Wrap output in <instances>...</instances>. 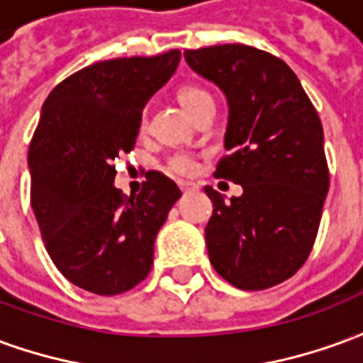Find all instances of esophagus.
<instances>
[{"mask_svg":"<svg viewBox=\"0 0 363 363\" xmlns=\"http://www.w3.org/2000/svg\"><path fill=\"white\" fill-rule=\"evenodd\" d=\"M179 186H181V190H182V192H184V194H189V192H192V190L198 189L194 182H184V181L179 182Z\"/></svg>","mask_w":363,"mask_h":363,"instance_id":"1","label":"esophagus"}]
</instances>
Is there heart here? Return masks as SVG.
Here are the masks:
<instances>
[{
	"instance_id": "heart-1",
	"label": "heart",
	"mask_w": 363,
	"mask_h": 363,
	"mask_svg": "<svg viewBox=\"0 0 363 363\" xmlns=\"http://www.w3.org/2000/svg\"><path fill=\"white\" fill-rule=\"evenodd\" d=\"M177 96H179V103L182 104V108L186 112H190V114H194L202 104L212 101V95L206 89H202L200 85H194V83H184V85H181L179 91H177ZM142 126H145V118H143ZM169 169H171L173 173L179 174L194 173V169H196V159L192 157L190 153H186V151H177V153H173V155L169 157Z\"/></svg>"
}]
</instances>
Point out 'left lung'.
<instances>
[{
    "label": "left lung",
    "mask_w": 363,
    "mask_h": 363,
    "mask_svg": "<svg viewBox=\"0 0 363 363\" xmlns=\"http://www.w3.org/2000/svg\"><path fill=\"white\" fill-rule=\"evenodd\" d=\"M229 104L228 155L213 177L243 186L213 202L206 247L216 272L247 291L272 288L303 267L319 231L328 167L319 114L286 62L245 44L184 52Z\"/></svg>",
    "instance_id": "1"
}]
</instances>
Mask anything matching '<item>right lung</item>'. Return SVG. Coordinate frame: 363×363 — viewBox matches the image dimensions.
Listing matches in <instances>:
<instances>
[{
    "label": "right lung",
    "mask_w": 363,
    "mask_h": 363,
    "mask_svg": "<svg viewBox=\"0 0 363 363\" xmlns=\"http://www.w3.org/2000/svg\"><path fill=\"white\" fill-rule=\"evenodd\" d=\"M181 50L96 62L44 101L28 147L30 206L52 262L77 288L116 296L153 264V243L181 190L159 171L126 198L116 167L134 150L145 103L165 85Z\"/></svg>",
    "instance_id": "right-lung-1"
}]
</instances>
